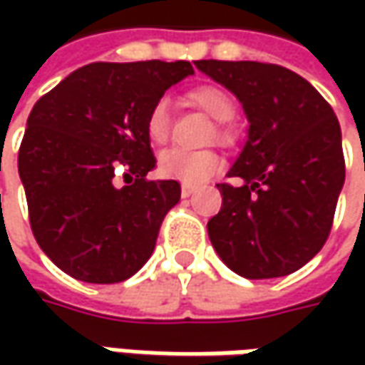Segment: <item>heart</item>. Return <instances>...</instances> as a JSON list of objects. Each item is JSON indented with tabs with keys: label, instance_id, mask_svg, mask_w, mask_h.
Here are the masks:
<instances>
[{
	"label": "heart",
	"instance_id": "obj_1",
	"mask_svg": "<svg viewBox=\"0 0 365 365\" xmlns=\"http://www.w3.org/2000/svg\"><path fill=\"white\" fill-rule=\"evenodd\" d=\"M223 125H225V130H227V138H235L237 133H242V130H244V120H242L240 111L233 106H230L225 109Z\"/></svg>",
	"mask_w": 365,
	"mask_h": 365
}]
</instances>
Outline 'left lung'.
Instances as JSON below:
<instances>
[{"label": "left lung", "instance_id": "8db88e82", "mask_svg": "<svg viewBox=\"0 0 365 365\" xmlns=\"http://www.w3.org/2000/svg\"><path fill=\"white\" fill-rule=\"evenodd\" d=\"M175 64L93 63L36 101L18 170L30 227L64 274L93 284L132 278L154 252L176 180L150 173V120L175 85ZM126 168L123 181L115 168Z\"/></svg>", "mask_w": 365, "mask_h": 365}]
</instances>
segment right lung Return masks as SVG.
I'll return each mask as SVG.
<instances>
[{"instance_id":"1","label":"right lung","mask_w":365,"mask_h":365,"mask_svg":"<svg viewBox=\"0 0 365 365\" xmlns=\"http://www.w3.org/2000/svg\"><path fill=\"white\" fill-rule=\"evenodd\" d=\"M207 75L237 95L247 142L217 185L221 211L209 240L233 272L288 276L315 258L345 180L341 130L329 103L297 73L264 63H211Z\"/></svg>"}]
</instances>
